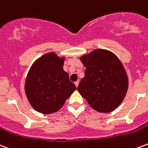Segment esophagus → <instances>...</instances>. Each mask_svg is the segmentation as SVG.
<instances>
[{
  "label": "esophagus",
  "instance_id": "esophagus-1",
  "mask_svg": "<svg viewBox=\"0 0 148 148\" xmlns=\"http://www.w3.org/2000/svg\"><path fill=\"white\" fill-rule=\"evenodd\" d=\"M74 84H75V85H76V87L78 86V84H79V81H77L76 82H74Z\"/></svg>",
  "mask_w": 148,
  "mask_h": 148
}]
</instances>
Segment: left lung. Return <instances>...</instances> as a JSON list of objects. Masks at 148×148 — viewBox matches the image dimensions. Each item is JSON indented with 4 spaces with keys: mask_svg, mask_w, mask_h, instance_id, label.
I'll return each mask as SVG.
<instances>
[{
    "mask_svg": "<svg viewBox=\"0 0 148 148\" xmlns=\"http://www.w3.org/2000/svg\"><path fill=\"white\" fill-rule=\"evenodd\" d=\"M86 67L77 90L95 110L114 111L123 101L128 77L119 59L111 51L97 49L80 57Z\"/></svg>",
    "mask_w": 148,
    "mask_h": 148,
    "instance_id": "1",
    "label": "left lung"
}]
</instances>
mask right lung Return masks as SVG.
<instances>
[{
	"label": "right lung",
	"instance_id": "1",
	"mask_svg": "<svg viewBox=\"0 0 148 148\" xmlns=\"http://www.w3.org/2000/svg\"><path fill=\"white\" fill-rule=\"evenodd\" d=\"M64 57L50 52L42 55L32 65L25 83V92L34 109L50 114L61 109L77 89L63 69Z\"/></svg>",
	"mask_w": 148,
	"mask_h": 148
}]
</instances>
